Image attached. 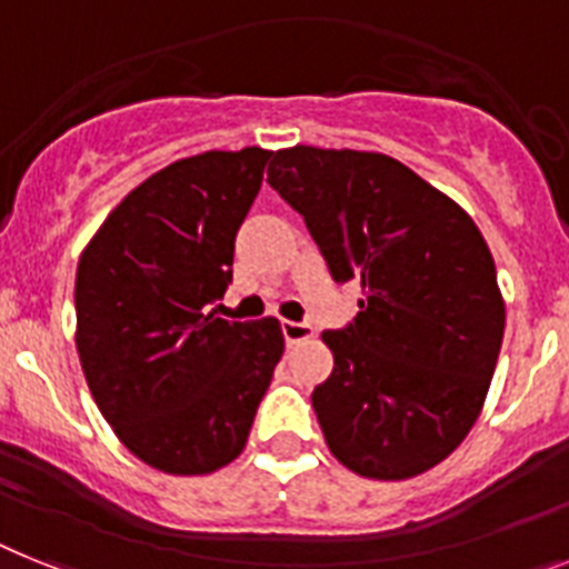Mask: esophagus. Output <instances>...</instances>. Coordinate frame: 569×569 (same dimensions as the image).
I'll return each instance as SVG.
<instances>
[{
    "instance_id": "1",
    "label": "esophagus",
    "mask_w": 569,
    "mask_h": 569,
    "mask_svg": "<svg viewBox=\"0 0 569 569\" xmlns=\"http://www.w3.org/2000/svg\"><path fill=\"white\" fill-rule=\"evenodd\" d=\"M283 338L286 343H300L312 338V327L309 323H300V321H283Z\"/></svg>"
}]
</instances>
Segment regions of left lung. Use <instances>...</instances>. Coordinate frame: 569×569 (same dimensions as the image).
Listing matches in <instances>:
<instances>
[{"label":"left lung","mask_w":569,"mask_h":569,"mask_svg":"<svg viewBox=\"0 0 569 569\" xmlns=\"http://www.w3.org/2000/svg\"><path fill=\"white\" fill-rule=\"evenodd\" d=\"M269 184L303 217L361 312L323 343L336 367L312 393L338 462L408 480L460 446L483 410L506 307L475 219L381 152L289 147Z\"/></svg>","instance_id":"1"}]
</instances>
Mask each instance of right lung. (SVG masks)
Here are the masks:
<instances>
[{
  "label": "right lung",
  "mask_w": 569,
  "mask_h": 569,
  "mask_svg": "<svg viewBox=\"0 0 569 569\" xmlns=\"http://www.w3.org/2000/svg\"><path fill=\"white\" fill-rule=\"evenodd\" d=\"M269 159L246 147L173 161L127 193L80 254L86 385L114 437L164 475L237 460L283 356L277 318L240 323L213 309Z\"/></svg>",
  "instance_id": "right-lung-1"
}]
</instances>
